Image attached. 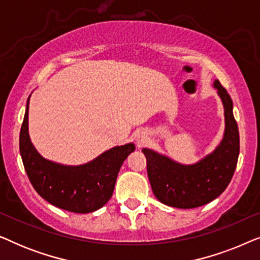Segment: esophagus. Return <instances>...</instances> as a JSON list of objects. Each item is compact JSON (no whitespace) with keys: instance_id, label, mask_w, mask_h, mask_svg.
Returning a JSON list of instances; mask_svg holds the SVG:
<instances>
[{"instance_id":"1","label":"esophagus","mask_w":260,"mask_h":260,"mask_svg":"<svg viewBox=\"0 0 260 260\" xmlns=\"http://www.w3.org/2000/svg\"><path fill=\"white\" fill-rule=\"evenodd\" d=\"M142 138H143V137H142Z\"/></svg>"}]
</instances>
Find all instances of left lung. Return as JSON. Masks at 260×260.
Segmentation results:
<instances>
[{"mask_svg":"<svg viewBox=\"0 0 260 260\" xmlns=\"http://www.w3.org/2000/svg\"><path fill=\"white\" fill-rule=\"evenodd\" d=\"M214 87L225 109V135L211 155L191 166H183L150 150L147 157L148 177L155 197L167 206L195 208L219 197L232 180L239 156V130L233 116V102L219 80Z\"/></svg>","mask_w":260,"mask_h":260,"instance_id":"left-lung-1","label":"left lung"}]
</instances>
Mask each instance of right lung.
<instances>
[{
	"instance_id": "1",
	"label": "right lung",
	"mask_w": 260,
	"mask_h": 260,
	"mask_svg": "<svg viewBox=\"0 0 260 260\" xmlns=\"http://www.w3.org/2000/svg\"><path fill=\"white\" fill-rule=\"evenodd\" d=\"M28 104L29 98L20 131V154L34 189L49 204L69 212L90 213L103 207L112 197L120 167L135 145L112 148L83 166L51 162L41 157L30 142Z\"/></svg>"
}]
</instances>
